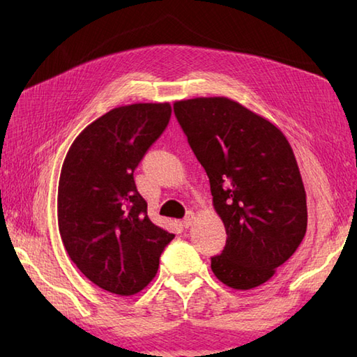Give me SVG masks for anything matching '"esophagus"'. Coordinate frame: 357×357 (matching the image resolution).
<instances>
[{"label": "esophagus", "mask_w": 357, "mask_h": 357, "mask_svg": "<svg viewBox=\"0 0 357 357\" xmlns=\"http://www.w3.org/2000/svg\"><path fill=\"white\" fill-rule=\"evenodd\" d=\"M195 213L193 211H188V213L185 215V218H184V221H183V224H184V227L185 229H188V227H192L193 225V222H195Z\"/></svg>", "instance_id": "1"}]
</instances>
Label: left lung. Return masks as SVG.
Segmentation results:
<instances>
[{"label":"left lung","mask_w":357,"mask_h":357,"mask_svg":"<svg viewBox=\"0 0 357 357\" xmlns=\"http://www.w3.org/2000/svg\"><path fill=\"white\" fill-rule=\"evenodd\" d=\"M207 172L227 242L211 270L227 287L267 282L307 231V196L290 142L279 127L225 96L173 104Z\"/></svg>","instance_id":"8db88e82"}]
</instances>
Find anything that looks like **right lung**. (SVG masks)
<instances>
[{"mask_svg":"<svg viewBox=\"0 0 357 357\" xmlns=\"http://www.w3.org/2000/svg\"><path fill=\"white\" fill-rule=\"evenodd\" d=\"M169 102L112 109L67 151L58 184V227L70 259L105 291L132 296L156 276L174 238L147 216L133 172L165 130Z\"/></svg>","mask_w":357,"mask_h":357,"instance_id":"right-lung-1","label":"right lung"}]
</instances>
